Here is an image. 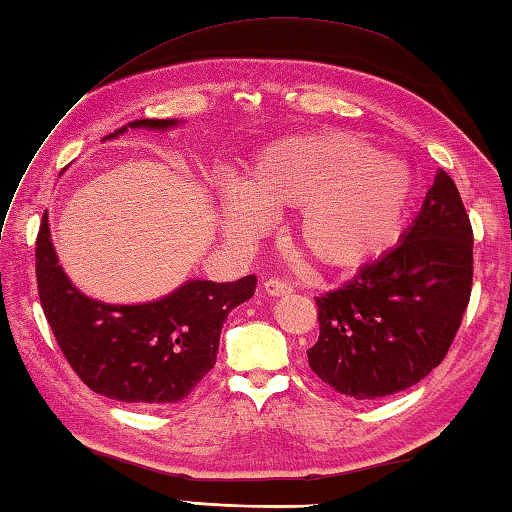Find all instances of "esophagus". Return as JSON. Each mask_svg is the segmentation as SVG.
Returning a JSON list of instances; mask_svg holds the SVG:
<instances>
[{
  "label": "esophagus",
  "mask_w": 512,
  "mask_h": 512,
  "mask_svg": "<svg viewBox=\"0 0 512 512\" xmlns=\"http://www.w3.org/2000/svg\"><path fill=\"white\" fill-rule=\"evenodd\" d=\"M292 290H295V288L286 284V281H281V279H266L264 281V292L270 297H286V295H290Z\"/></svg>",
  "instance_id": "esophagus-1"
}]
</instances>
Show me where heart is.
Instances as JSON below:
<instances>
[{
  "instance_id": "1",
  "label": "heart",
  "mask_w": 512,
  "mask_h": 512,
  "mask_svg": "<svg viewBox=\"0 0 512 512\" xmlns=\"http://www.w3.org/2000/svg\"><path fill=\"white\" fill-rule=\"evenodd\" d=\"M413 176L405 160L334 129L275 140L257 156L242 187L226 189V231L248 233L268 211L295 209V237L314 262L350 270L394 242L405 226Z\"/></svg>"
}]
</instances>
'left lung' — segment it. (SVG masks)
Here are the masks:
<instances>
[{
  "label": "left lung",
  "mask_w": 512,
  "mask_h": 512,
  "mask_svg": "<svg viewBox=\"0 0 512 512\" xmlns=\"http://www.w3.org/2000/svg\"><path fill=\"white\" fill-rule=\"evenodd\" d=\"M471 284L473 228L458 187L438 169L400 242L317 297L310 369L356 400L405 391L444 361Z\"/></svg>",
  "instance_id": "obj_1"
}]
</instances>
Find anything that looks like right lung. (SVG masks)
Listing matches in <instances>:
<instances>
[{
	"instance_id": "1",
	"label": "right lung",
	"mask_w": 512,
	"mask_h": 512,
	"mask_svg": "<svg viewBox=\"0 0 512 512\" xmlns=\"http://www.w3.org/2000/svg\"><path fill=\"white\" fill-rule=\"evenodd\" d=\"M178 118H143L132 129H171ZM41 308L63 356L85 385L105 398L160 407L187 398L211 372L228 312L255 295L257 277L228 284L191 279L149 303H103L74 288L52 246L48 211L37 235Z\"/></svg>"
}]
</instances>
